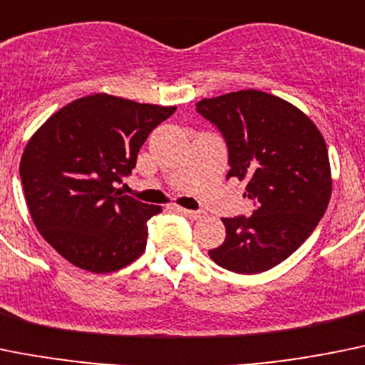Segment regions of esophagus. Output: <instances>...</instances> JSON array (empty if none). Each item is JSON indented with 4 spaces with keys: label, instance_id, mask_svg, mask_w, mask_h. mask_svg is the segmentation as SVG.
<instances>
[{
    "label": "esophagus",
    "instance_id": "34e87169",
    "mask_svg": "<svg viewBox=\"0 0 365 365\" xmlns=\"http://www.w3.org/2000/svg\"><path fill=\"white\" fill-rule=\"evenodd\" d=\"M178 212L183 214V216L190 217V220H200V217H203L202 210H190V209H182V207H178Z\"/></svg>",
    "mask_w": 365,
    "mask_h": 365
}]
</instances>
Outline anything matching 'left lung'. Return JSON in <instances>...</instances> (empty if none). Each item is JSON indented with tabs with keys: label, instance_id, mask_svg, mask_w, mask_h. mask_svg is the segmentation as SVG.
<instances>
[{
	"label": "left lung",
	"instance_id": "left-lung-1",
	"mask_svg": "<svg viewBox=\"0 0 365 365\" xmlns=\"http://www.w3.org/2000/svg\"><path fill=\"white\" fill-rule=\"evenodd\" d=\"M198 113L229 145L227 178L247 180L250 217H223V245L210 259L236 274H261L290 257L315 230L331 198L324 136L312 118L284 98L241 90L203 98Z\"/></svg>",
	"mask_w": 365,
	"mask_h": 365
}]
</instances>
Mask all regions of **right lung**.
I'll return each mask as SVG.
<instances>
[{
  "label": "right lung",
  "mask_w": 365,
  "mask_h": 365,
  "mask_svg": "<svg viewBox=\"0 0 365 365\" xmlns=\"http://www.w3.org/2000/svg\"><path fill=\"white\" fill-rule=\"evenodd\" d=\"M175 110L95 93L63 106L30 136L19 163L26 205L41 236L68 263L110 274L144 254L145 223L162 207L125 196L115 183Z\"/></svg>",
  "instance_id": "right-lung-1"
}]
</instances>
